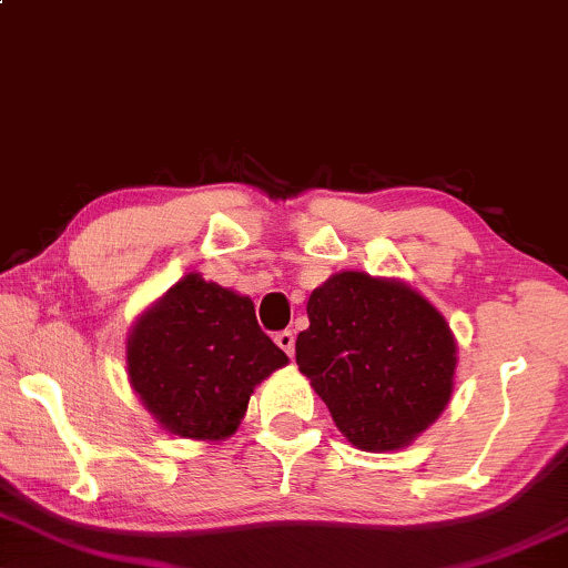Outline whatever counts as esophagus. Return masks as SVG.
Returning a JSON list of instances; mask_svg holds the SVG:
<instances>
[{"instance_id":"obj_1","label":"esophagus","mask_w":568,"mask_h":568,"mask_svg":"<svg viewBox=\"0 0 568 568\" xmlns=\"http://www.w3.org/2000/svg\"><path fill=\"white\" fill-rule=\"evenodd\" d=\"M275 344L283 349L288 357H293V352H296V338H293L291 331H280L275 336Z\"/></svg>"}]
</instances>
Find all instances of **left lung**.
Here are the masks:
<instances>
[{"label": "left lung", "mask_w": 568, "mask_h": 568, "mask_svg": "<svg viewBox=\"0 0 568 568\" xmlns=\"http://www.w3.org/2000/svg\"><path fill=\"white\" fill-rule=\"evenodd\" d=\"M296 362L338 432L365 453H392L453 399L457 341L444 314L399 277L344 270L312 291Z\"/></svg>", "instance_id": "left-lung-1"}]
</instances>
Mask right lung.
<instances>
[{"instance_id": "1", "label": "right lung", "mask_w": 568, "mask_h": 568, "mask_svg": "<svg viewBox=\"0 0 568 568\" xmlns=\"http://www.w3.org/2000/svg\"><path fill=\"white\" fill-rule=\"evenodd\" d=\"M288 365L258 327L254 302L190 272L155 298L126 336V375L166 434L224 442L254 388Z\"/></svg>"}]
</instances>
